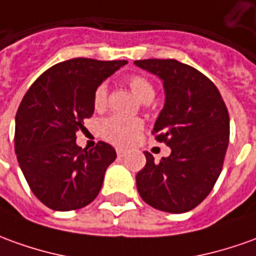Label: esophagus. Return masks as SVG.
Wrapping results in <instances>:
<instances>
[{"mask_svg":"<svg viewBox=\"0 0 256 256\" xmlns=\"http://www.w3.org/2000/svg\"><path fill=\"white\" fill-rule=\"evenodd\" d=\"M116 154H118V158H123V156L126 155V150L118 148V150H116Z\"/></svg>","mask_w":256,"mask_h":256,"instance_id":"obj_1","label":"esophagus"}]
</instances>
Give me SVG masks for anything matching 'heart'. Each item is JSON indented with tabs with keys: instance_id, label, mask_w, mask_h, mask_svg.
Listing matches in <instances>:
<instances>
[{
	"instance_id": "heart-1",
	"label": "heart",
	"mask_w": 256,
	"mask_h": 256,
	"mask_svg": "<svg viewBox=\"0 0 256 256\" xmlns=\"http://www.w3.org/2000/svg\"><path fill=\"white\" fill-rule=\"evenodd\" d=\"M126 83L134 94V97L141 102H150L154 98L155 90L148 78L142 76H132L126 80ZM106 97H108L106 86H98L94 92L96 108L98 110L104 108L106 105ZM141 130H142V122L136 118L110 116L101 123V133L104 137L118 146H130L132 142L137 140Z\"/></svg>"
}]
</instances>
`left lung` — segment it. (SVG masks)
Listing matches in <instances>:
<instances>
[{"mask_svg": "<svg viewBox=\"0 0 256 256\" xmlns=\"http://www.w3.org/2000/svg\"><path fill=\"white\" fill-rule=\"evenodd\" d=\"M134 64L164 84L165 104L154 133L172 151L159 162L144 152L146 164L136 176L137 190L152 208L188 212L206 198L220 174L228 146V108L216 86L191 66L176 60Z\"/></svg>", "mask_w": 256, "mask_h": 256, "instance_id": "obj_1", "label": "left lung"}]
</instances>
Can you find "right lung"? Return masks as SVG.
Listing matches in <instances>:
<instances>
[{
    "label": "right lung",
    "instance_id": "right-lung-1",
    "mask_svg": "<svg viewBox=\"0 0 256 256\" xmlns=\"http://www.w3.org/2000/svg\"><path fill=\"white\" fill-rule=\"evenodd\" d=\"M128 60L74 58L50 68L23 97L15 119V152L38 200L73 210L96 200L116 151L100 141L82 150L76 133L94 114V92Z\"/></svg>",
    "mask_w": 256,
    "mask_h": 256
}]
</instances>
